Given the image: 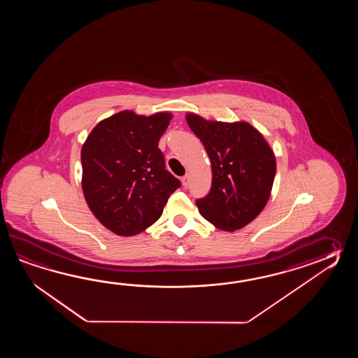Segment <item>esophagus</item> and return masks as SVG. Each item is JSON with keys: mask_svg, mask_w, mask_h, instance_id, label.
Instances as JSON below:
<instances>
[{"mask_svg": "<svg viewBox=\"0 0 358 358\" xmlns=\"http://www.w3.org/2000/svg\"><path fill=\"white\" fill-rule=\"evenodd\" d=\"M182 182L184 188H188V185H189V176H188V174H185V176H182Z\"/></svg>", "mask_w": 358, "mask_h": 358, "instance_id": "obj_1", "label": "esophagus"}]
</instances>
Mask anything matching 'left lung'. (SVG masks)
I'll list each match as a JSON object with an SVG mask.
<instances>
[{
	"label": "left lung",
	"mask_w": 358,
	"mask_h": 358,
	"mask_svg": "<svg viewBox=\"0 0 358 358\" xmlns=\"http://www.w3.org/2000/svg\"><path fill=\"white\" fill-rule=\"evenodd\" d=\"M185 117L211 160V189L196 201L199 213L221 230L243 228L270 198L276 173L273 150L248 122H210L190 113Z\"/></svg>",
	"instance_id": "8db88e82"
}]
</instances>
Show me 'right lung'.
Listing matches in <instances>:
<instances>
[{
  "label": "right lung",
  "mask_w": 358,
  "mask_h": 358,
  "mask_svg": "<svg viewBox=\"0 0 358 358\" xmlns=\"http://www.w3.org/2000/svg\"><path fill=\"white\" fill-rule=\"evenodd\" d=\"M171 117L125 110L99 122L84 142V198L99 222L117 236H136L151 227L180 187L159 148Z\"/></svg>",
  "instance_id": "add662e5"
}]
</instances>
